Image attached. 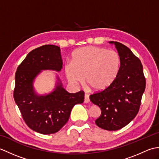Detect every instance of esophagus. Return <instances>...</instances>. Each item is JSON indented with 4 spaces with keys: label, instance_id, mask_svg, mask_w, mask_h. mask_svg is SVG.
Segmentation results:
<instances>
[{
    "label": "esophagus",
    "instance_id": "34e87169",
    "mask_svg": "<svg viewBox=\"0 0 159 159\" xmlns=\"http://www.w3.org/2000/svg\"><path fill=\"white\" fill-rule=\"evenodd\" d=\"M89 96L88 94H85V98H84V102L88 103L89 102Z\"/></svg>",
    "mask_w": 159,
    "mask_h": 159
}]
</instances>
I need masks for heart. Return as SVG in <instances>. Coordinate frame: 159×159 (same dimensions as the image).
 <instances>
[{"label":"heart","instance_id":"1","mask_svg":"<svg viewBox=\"0 0 159 159\" xmlns=\"http://www.w3.org/2000/svg\"><path fill=\"white\" fill-rule=\"evenodd\" d=\"M120 57L114 50L98 46H85L72 52L71 63L64 71L68 81L74 85L83 82L94 92H102L112 85L119 74Z\"/></svg>","mask_w":159,"mask_h":159}]
</instances>
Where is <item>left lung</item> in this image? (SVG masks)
Returning <instances> with one entry per match:
<instances>
[{
  "instance_id": "8db88e82",
  "label": "left lung",
  "mask_w": 159,
  "mask_h": 159,
  "mask_svg": "<svg viewBox=\"0 0 159 159\" xmlns=\"http://www.w3.org/2000/svg\"><path fill=\"white\" fill-rule=\"evenodd\" d=\"M115 44L121 59L120 70L115 82L109 88L89 96L90 100L101 110L95 122L107 130H117L133 120L139 109L146 88L143 66L139 58L122 43Z\"/></svg>"
}]
</instances>
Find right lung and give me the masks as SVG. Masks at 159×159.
Masks as SVG:
<instances>
[{
  "label": "right lung",
  "instance_id": "right-lung-1",
  "mask_svg": "<svg viewBox=\"0 0 159 159\" xmlns=\"http://www.w3.org/2000/svg\"><path fill=\"white\" fill-rule=\"evenodd\" d=\"M62 65L59 47L44 45L30 52L17 69L13 98L26 124L37 133L58 132L68 121L73 107L84 101L83 91L67 92L58 75L51 92L39 95L35 92L33 83L42 70L60 72Z\"/></svg>",
  "mask_w": 159,
  "mask_h": 159
}]
</instances>
